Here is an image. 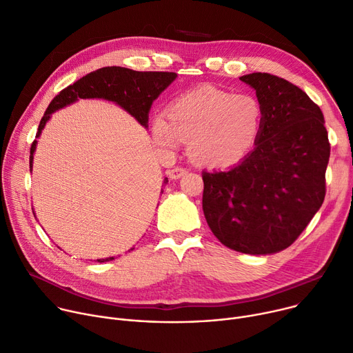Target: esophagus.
Instances as JSON below:
<instances>
[{
	"label": "esophagus",
	"mask_w": 353,
	"mask_h": 353,
	"mask_svg": "<svg viewBox=\"0 0 353 353\" xmlns=\"http://www.w3.org/2000/svg\"><path fill=\"white\" fill-rule=\"evenodd\" d=\"M168 174H169V177H170L172 180H177V179L183 177L184 174H187V169H184V168H174V169L169 170Z\"/></svg>",
	"instance_id": "esophagus-1"
}]
</instances>
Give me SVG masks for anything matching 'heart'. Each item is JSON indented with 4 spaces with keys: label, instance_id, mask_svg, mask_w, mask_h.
I'll return each mask as SVG.
<instances>
[{
    "label": "heart",
    "instance_id": "1",
    "mask_svg": "<svg viewBox=\"0 0 353 353\" xmlns=\"http://www.w3.org/2000/svg\"><path fill=\"white\" fill-rule=\"evenodd\" d=\"M263 121V107L253 95L201 85L177 97L168 114H154L150 134L153 143L168 152L188 139V152L199 165L221 169L238 165L254 149Z\"/></svg>",
    "mask_w": 353,
    "mask_h": 353
}]
</instances>
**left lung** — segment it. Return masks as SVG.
<instances>
[{
	"instance_id": "8db88e82",
	"label": "left lung",
	"mask_w": 353,
	"mask_h": 353,
	"mask_svg": "<svg viewBox=\"0 0 353 353\" xmlns=\"http://www.w3.org/2000/svg\"><path fill=\"white\" fill-rule=\"evenodd\" d=\"M239 79L263 107V131L242 162L203 172V211L227 248L272 254L290 246L323 205L331 146L321 110L301 88L269 73Z\"/></svg>"
}]
</instances>
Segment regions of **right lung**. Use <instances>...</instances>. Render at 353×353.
I'll return each instance as SVG.
<instances>
[{
  "instance_id": "add662e5",
  "label": "right lung",
  "mask_w": 353,
  "mask_h": 353,
  "mask_svg": "<svg viewBox=\"0 0 353 353\" xmlns=\"http://www.w3.org/2000/svg\"><path fill=\"white\" fill-rule=\"evenodd\" d=\"M177 74L169 72H135L126 68L111 66L103 68L81 77L72 85L61 90L49 104L41 119L37 139L30 146L29 170L34 168V154L38 145V138L42 135L46 122L52 118V114L74 104L80 99H103L118 104L128 114H131L143 128H148L149 111L153 101L162 94L174 80ZM165 177L163 184H168ZM163 193V190H162ZM130 250H134L131 248ZM114 256L105 259H97L99 263L110 262Z\"/></svg>"
}]
</instances>
